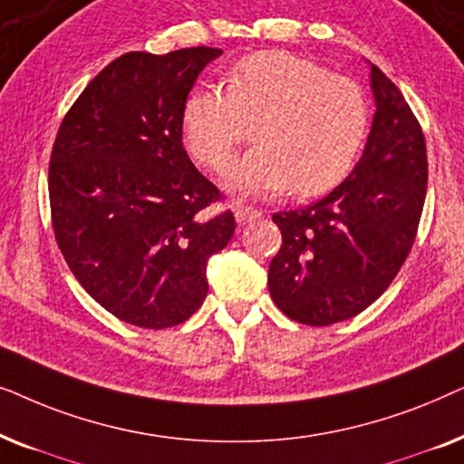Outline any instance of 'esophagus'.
<instances>
[{
    "instance_id": "34e87169",
    "label": "esophagus",
    "mask_w": 464,
    "mask_h": 464,
    "mask_svg": "<svg viewBox=\"0 0 464 464\" xmlns=\"http://www.w3.org/2000/svg\"><path fill=\"white\" fill-rule=\"evenodd\" d=\"M234 218H237L240 226H245V224H251V221L262 218V213H259L257 208H251V207H234Z\"/></svg>"
}]
</instances>
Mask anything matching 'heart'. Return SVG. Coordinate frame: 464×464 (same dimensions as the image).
Masks as SVG:
<instances>
[{"label":"heart","mask_w":464,"mask_h":464,"mask_svg":"<svg viewBox=\"0 0 464 464\" xmlns=\"http://www.w3.org/2000/svg\"><path fill=\"white\" fill-rule=\"evenodd\" d=\"M370 110L357 82L287 53H257L227 72L226 88L200 86L183 105L196 160L221 170L253 126L256 145L232 164L238 194L316 196L334 188L363 145Z\"/></svg>","instance_id":"heart-1"}]
</instances>
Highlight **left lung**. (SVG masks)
<instances>
[{
	"instance_id": "1",
	"label": "left lung",
	"mask_w": 464,
	"mask_h": 464,
	"mask_svg": "<svg viewBox=\"0 0 464 464\" xmlns=\"http://www.w3.org/2000/svg\"><path fill=\"white\" fill-rule=\"evenodd\" d=\"M370 65L372 129L353 173L314 205L272 215L283 245L270 297L289 319L323 327L353 319L392 283L414 245L427 196V145L399 88Z\"/></svg>"
}]
</instances>
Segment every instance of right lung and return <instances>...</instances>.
Instances as JSON below:
<instances>
[{"instance_id": "1", "label": "right lung", "mask_w": 464, "mask_h": 464, "mask_svg": "<svg viewBox=\"0 0 464 464\" xmlns=\"http://www.w3.org/2000/svg\"><path fill=\"white\" fill-rule=\"evenodd\" d=\"M219 48L129 53L63 120L48 189L59 249L82 287L120 321L164 329L205 302L207 262L230 243L219 189L183 150V105Z\"/></svg>"}]
</instances>
